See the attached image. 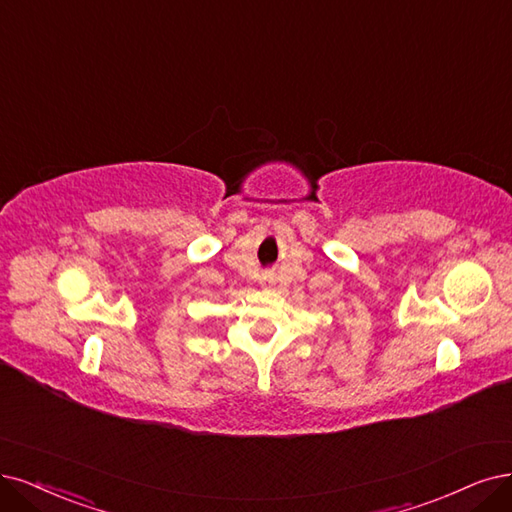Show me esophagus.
<instances>
[{
	"instance_id": "obj_1",
	"label": "esophagus",
	"mask_w": 512,
	"mask_h": 512,
	"mask_svg": "<svg viewBox=\"0 0 512 512\" xmlns=\"http://www.w3.org/2000/svg\"><path fill=\"white\" fill-rule=\"evenodd\" d=\"M266 282H268V285H272V278H266Z\"/></svg>"
}]
</instances>
